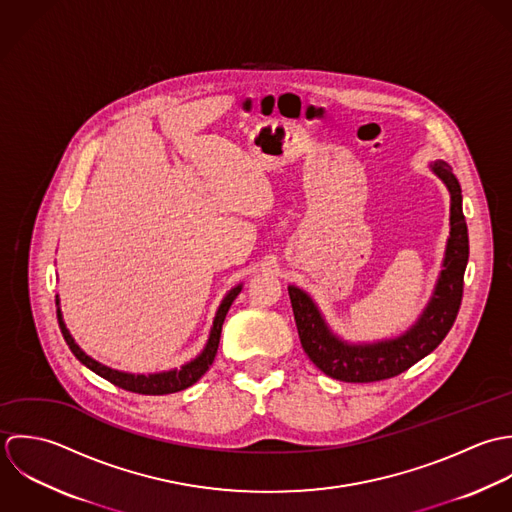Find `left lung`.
I'll return each mask as SVG.
<instances>
[{
    "instance_id": "8db88e82",
    "label": "left lung",
    "mask_w": 512,
    "mask_h": 512,
    "mask_svg": "<svg viewBox=\"0 0 512 512\" xmlns=\"http://www.w3.org/2000/svg\"><path fill=\"white\" fill-rule=\"evenodd\" d=\"M429 168L449 190L451 231L435 291L409 330L390 340L350 344L328 328L324 316L305 291L293 285L289 287L303 350L320 372L334 380L368 384L406 372L441 344L457 318L463 299V275L469 261V235L461 207V186L447 162L437 160L431 162Z\"/></svg>"
}]
</instances>
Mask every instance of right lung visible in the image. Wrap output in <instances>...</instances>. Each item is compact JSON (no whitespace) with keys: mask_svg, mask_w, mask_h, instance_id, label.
Segmentation results:
<instances>
[{"mask_svg":"<svg viewBox=\"0 0 512 512\" xmlns=\"http://www.w3.org/2000/svg\"><path fill=\"white\" fill-rule=\"evenodd\" d=\"M241 293V285L233 287L225 299L221 301V305L215 312V318H213V326L209 330V338H207V344H205L204 350L194 358L190 360L188 364H184L182 368H174V370H168V372H158V374H128V372H120V370H112L108 366H104L101 362H97L95 358H91L89 354H85L79 344L75 342V338L71 336V332L67 330L65 326V320H63V314H61V308H57V320H59V328L63 332V338L65 342L69 344L71 352L77 356V360L81 364H85L89 370H93L95 374H99L104 380H108L110 384L122 388V390H128V392H134V394H144V396H164V394H174V392H182L190 386H194L205 372L209 370V366L213 364L215 360V354H217V346H219V336H221V326H223V320H225V314L231 307V303L235 301V297ZM57 305H59V295H57Z\"/></svg>","mask_w":512,"mask_h":512,"instance_id":"add662e5","label":"right lung"}]
</instances>
